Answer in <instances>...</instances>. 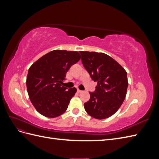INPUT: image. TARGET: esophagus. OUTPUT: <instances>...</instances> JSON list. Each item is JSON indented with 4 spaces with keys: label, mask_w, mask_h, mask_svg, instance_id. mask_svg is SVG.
Segmentation results:
<instances>
[{
    "label": "esophagus",
    "mask_w": 159,
    "mask_h": 159,
    "mask_svg": "<svg viewBox=\"0 0 159 159\" xmlns=\"http://www.w3.org/2000/svg\"><path fill=\"white\" fill-rule=\"evenodd\" d=\"M77 91H78V93H81V92H83V91H81V90L79 89H78V90H77Z\"/></svg>",
    "instance_id": "esophagus-1"
}]
</instances>
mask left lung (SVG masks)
Listing matches in <instances>:
<instances>
[{"instance_id": "left-lung-1", "label": "left lung", "mask_w": 159, "mask_h": 159, "mask_svg": "<svg viewBox=\"0 0 159 159\" xmlns=\"http://www.w3.org/2000/svg\"><path fill=\"white\" fill-rule=\"evenodd\" d=\"M80 52L84 68L92 80L98 83L94 92H89V100L84 103L85 111L98 119L112 116L126 97L128 87L126 71L104 53Z\"/></svg>"}]
</instances>
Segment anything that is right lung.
Returning <instances> with one entry per match:
<instances>
[{"instance_id": "add662e5", "label": "right lung", "mask_w": 159, "mask_h": 159, "mask_svg": "<svg viewBox=\"0 0 159 159\" xmlns=\"http://www.w3.org/2000/svg\"><path fill=\"white\" fill-rule=\"evenodd\" d=\"M81 58L78 52L55 50L41 57L28 70L26 87L28 96L37 111L54 118L68 109L75 88L61 85L70 67Z\"/></svg>"}]
</instances>
